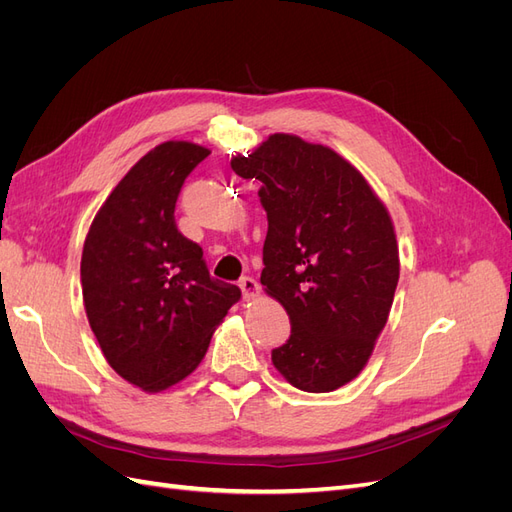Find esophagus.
<instances>
[{
  "label": "esophagus",
  "instance_id": "1",
  "mask_svg": "<svg viewBox=\"0 0 512 512\" xmlns=\"http://www.w3.org/2000/svg\"><path fill=\"white\" fill-rule=\"evenodd\" d=\"M239 286H241V292H243V299H245V301H252V299L258 297L260 284L254 280V277H241Z\"/></svg>",
  "mask_w": 512,
  "mask_h": 512
}]
</instances>
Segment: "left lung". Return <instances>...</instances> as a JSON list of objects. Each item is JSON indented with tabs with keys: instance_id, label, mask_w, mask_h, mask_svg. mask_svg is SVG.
<instances>
[{
	"instance_id": "obj_1",
	"label": "left lung",
	"mask_w": 512,
	"mask_h": 512,
	"mask_svg": "<svg viewBox=\"0 0 512 512\" xmlns=\"http://www.w3.org/2000/svg\"><path fill=\"white\" fill-rule=\"evenodd\" d=\"M230 166L262 183L260 284L292 327L271 361L301 391H335L361 374L389 320L399 280L391 215L348 160L294 134H271Z\"/></svg>"
}]
</instances>
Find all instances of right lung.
<instances>
[{"label":"right lung","mask_w":512,"mask_h":512,"mask_svg":"<svg viewBox=\"0 0 512 512\" xmlns=\"http://www.w3.org/2000/svg\"><path fill=\"white\" fill-rule=\"evenodd\" d=\"M207 156L188 141L153 147L115 185L85 237L89 327L108 365L147 393L188 378L241 299L237 286L213 280L203 247L175 224L181 185Z\"/></svg>","instance_id":"right-lung-1"}]
</instances>
